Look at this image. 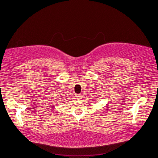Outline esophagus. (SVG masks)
I'll return each mask as SVG.
<instances>
[{"mask_svg": "<svg viewBox=\"0 0 158 158\" xmlns=\"http://www.w3.org/2000/svg\"><path fill=\"white\" fill-rule=\"evenodd\" d=\"M77 99L78 100H81V99H82L81 95V94H77Z\"/></svg>", "mask_w": 158, "mask_h": 158, "instance_id": "34e87169", "label": "esophagus"}]
</instances>
